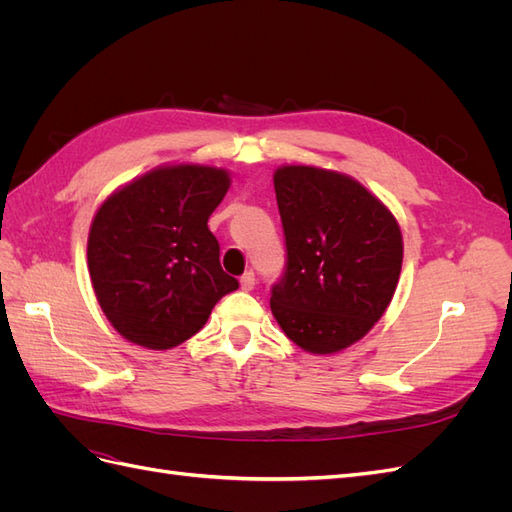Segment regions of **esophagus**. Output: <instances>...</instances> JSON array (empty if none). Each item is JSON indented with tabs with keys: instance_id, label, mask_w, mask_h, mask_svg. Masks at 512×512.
Masks as SVG:
<instances>
[{
	"instance_id": "34e87169",
	"label": "esophagus",
	"mask_w": 512,
	"mask_h": 512,
	"mask_svg": "<svg viewBox=\"0 0 512 512\" xmlns=\"http://www.w3.org/2000/svg\"><path fill=\"white\" fill-rule=\"evenodd\" d=\"M254 286H256V275H254V271L243 273V275H241V290L250 292V290H254Z\"/></svg>"
}]
</instances>
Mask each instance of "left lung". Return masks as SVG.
<instances>
[{"mask_svg":"<svg viewBox=\"0 0 512 512\" xmlns=\"http://www.w3.org/2000/svg\"><path fill=\"white\" fill-rule=\"evenodd\" d=\"M286 271L271 312L294 344L333 354L359 342L389 307L404 260L395 215L335 170L288 164L273 175Z\"/></svg>","mask_w":512,"mask_h":512,"instance_id":"8db88e82","label":"left lung"}]
</instances>
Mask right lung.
<instances>
[{
  "label": "right lung",
  "mask_w": 512,
  "mask_h": 512,
  "mask_svg": "<svg viewBox=\"0 0 512 512\" xmlns=\"http://www.w3.org/2000/svg\"><path fill=\"white\" fill-rule=\"evenodd\" d=\"M230 188L224 168L168 164L108 196L89 228L87 267L113 329L149 350L183 344L239 282L222 271L209 215Z\"/></svg>",
  "instance_id": "add662e5"
}]
</instances>
